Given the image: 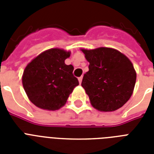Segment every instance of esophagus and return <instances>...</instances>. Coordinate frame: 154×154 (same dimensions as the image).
Here are the masks:
<instances>
[{"mask_svg": "<svg viewBox=\"0 0 154 154\" xmlns=\"http://www.w3.org/2000/svg\"><path fill=\"white\" fill-rule=\"evenodd\" d=\"M82 78H83V77H78V81H79V83H80V84H82Z\"/></svg>", "mask_w": 154, "mask_h": 154, "instance_id": "obj_1", "label": "esophagus"}]
</instances>
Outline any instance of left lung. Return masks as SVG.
Segmentation results:
<instances>
[{"label":"left lung","mask_w":154,"mask_h":154,"mask_svg":"<svg viewBox=\"0 0 154 154\" xmlns=\"http://www.w3.org/2000/svg\"><path fill=\"white\" fill-rule=\"evenodd\" d=\"M82 52L89 65L82 86L91 105L104 112L123 106L133 94L137 78L129 58L116 49L105 47Z\"/></svg>","instance_id":"left-lung-1"}]
</instances>
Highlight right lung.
<instances>
[{
	"label": "right lung",
	"instance_id": "obj_1",
	"mask_svg": "<svg viewBox=\"0 0 154 154\" xmlns=\"http://www.w3.org/2000/svg\"><path fill=\"white\" fill-rule=\"evenodd\" d=\"M70 52L51 49L34 58L25 69L22 84L29 100L36 106L48 110L62 107L78 80L72 74L73 66L65 64Z\"/></svg>",
	"mask_w": 154,
	"mask_h": 154
}]
</instances>
